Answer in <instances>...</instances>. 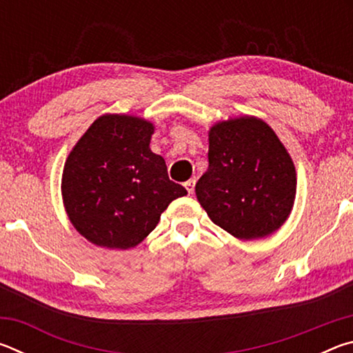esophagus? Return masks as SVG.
I'll use <instances>...</instances> for the list:
<instances>
[{
  "mask_svg": "<svg viewBox=\"0 0 353 353\" xmlns=\"http://www.w3.org/2000/svg\"><path fill=\"white\" fill-rule=\"evenodd\" d=\"M194 181H193V179H191V181H187V182H185L183 185H185V188H187V191H188V194H193L194 193Z\"/></svg>",
  "mask_w": 353,
  "mask_h": 353,
  "instance_id": "1",
  "label": "esophagus"
}]
</instances>
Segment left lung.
Returning <instances> with one entry per match:
<instances>
[{
  "mask_svg": "<svg viewBox=\"0 0 353 353\" xmlns=\"http://www.w3.org/2000/svg\"><path fill=\"white\" fill-rule=\"evenodd\" d=\"M296 168L276 132L256 117L229 118L208 130V168L196 198L238 240L279 230L296 199Z\"/></svg>",
  "mask_w": 353,
  "mask_h": 353,
  "instance_id": "8db88e82",
  "label": "left lung"
}]
</instances>
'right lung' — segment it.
Instances as JSON below:
<instances>
[{"label": "right lung", "mask_w": 353, "mask_h": 353, "mask_svg": "<svg viewBox=\"0 0 353 353\" xmlns=\"http://www.w3.org/2000/svg\"><path fill=\"white\" fill-rule=\"evenodd\" d=\"M154 124L105 113L68 154L62 199L74 229L107 249L135 248L159 224L172 201L187 194L170 181L162 155L151 151Z\"/></svg>", "instance_id": "1"}]
</instances>
